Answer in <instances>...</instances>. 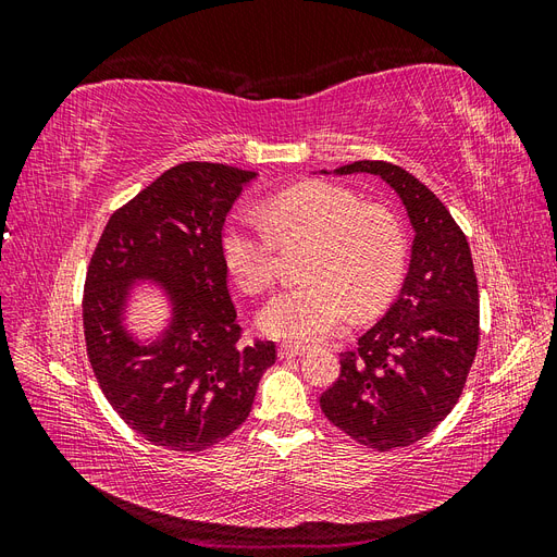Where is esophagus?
<instances>
[{"mask_svg":"<svg viewBox=\"0 0 557 557\" xmlns=\"http://www.w3.org/2000/svg\"><path fill=\"white\" fill-rule=\"evenodd\" d=\"M301 356H305V348H301V346H290V344L278 346V358H281V360L301 358Z\"/></svg>","mask_w":557,"mask_h":557,"instance_id":"34e87169","label":"esophagus"}]
</instances>
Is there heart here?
<instances>
[{
  "instance_id": "obj_1",
  "label": "heart",
  "mask_w": 557,
  "mask_h": 557,
  "mask_svg": "<svg viewBox=\"0 0 557 557\" xmlns=\"http://www.w3.org/2000/svg\"><path fill=\"white\" fill-rule=\"evenodd\" d=\"M311 239L305 278L264 305L258 325L274 339L311 346L385 305L401 278L404 237L395 218L342 185L309 181L267 197L256 213H234L221 232L227 272L244 290L276 281L278 242Z\"/></svg>"
}]
</instances>
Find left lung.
<instances>
[{"label":"left lung","instance_id":"obj_1","mask_svg":"<svg viewBox=\"0 0 557 557\" xmlns=\"http://www.w3.org/2000/svg\"><path fill=\"white\" fill-rule=\"evenodd\" d=\"M320 174H372L407 209L411 260L399 295L320 397L330 423L391 450L423 440L458 404L479 346V285L462 230L428 185L391 162L362 160Z\"/></svg>","mask_w":557,"mask_h":557}]
</instances>
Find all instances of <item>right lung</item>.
<instances>
[{"instance_id":"right-lung-1","label":"right lung","mask_w":557,"mask_h":557,"mask_svg":"<svg viewBox=\"0 0 557 557\" xmlns=\"http://www.w3.org/2000/svg\"><path fill=\"white\" fill-rule=\"evenodd\" d=\"M256 172L183 162L164 172L102 232L86 276L83 327L109 404L150 444L199 453L250 413L274 342H239L221 232ZM150 284L168 318L153 335L128 327L136 293Z\"/></svg>"}]
</instances>
